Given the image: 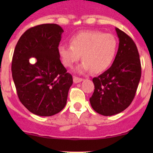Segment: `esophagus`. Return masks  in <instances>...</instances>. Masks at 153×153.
Returning a JSON list of instances; mask_svg holds the SVG:
<instances>
[{"mask_svg":"<svg viewBox=\"0 0 153 153\" xmlns=\"http://www.w3.org/2000/svg\"><path fill=\"white\" fill-rule=\"evenodd\" d=\"M82 81H83L82 78H78V77H76V76L73 77V81H74V83H75V84H78V83L81 82Z\"/></svg>","mask_w":153,"mask_h":153,"instance_id":"1","label":"esophagus"}]
</instances>
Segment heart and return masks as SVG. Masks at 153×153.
Instances as JSON below:
<instances>
[{
	"instance_id": "b5f03b06",
	"label": "heart",
	"mask_w": 153,
	"mask_h": 153,
	"mask_svg": "<svg viewBox=\"0 0 153 153\" xmlns=\"http://www.w3.org/2000/svg\"><path fill=\"white\" fill-rule=\"evenodd\" d=\"M118 42L115 36L101 31L88 30L79 32L70 38V46L60 45L58 54L63 64L67 67L74 64L82 57L78 72L95 73L106 70L114 61L117 53Z\"/></svg>"
}]
</instances>
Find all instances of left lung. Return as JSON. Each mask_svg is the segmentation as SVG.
Masks as SVG:
<instances>
[{"mask_svg":"<svg viewBox=\"0 0 153 153\" xmlns=\"http://www.w3.org/2000/svg\"><path fill=\"white\" fill-rule=\"evenodd\" d=\"M115 31L119 39L116 56L107 70L92 79L95 89L89 98L92 109L105 116L120 113L130 105L141 75L136 45L121 29Z\"/></svg>","mask_w":153,"mask_h":153,"instance_id":"obj_1","label":"left lung"}]
</instances>
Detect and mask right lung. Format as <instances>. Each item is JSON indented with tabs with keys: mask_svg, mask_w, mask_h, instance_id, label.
<instances>
[{
	"mask_svg": "<svg viewBox=\"0 0 153 153\" xmlns=\"http://www.w3.org/2000/svg\"><path fill=\"white\" fill-rule=\"evenodd\" d=\"M63 32L55 24L32 27L21 35L14 51L12 73L18 98L29 112L39 116L61 112L72 84L58 51ZM31 58L35 63L30 62Z\"/></svg>",
	"mask_w": 153,
	"mask_h": 153,
	"instance_id": "1",
	"label": "right lung"
}]
</instances>
